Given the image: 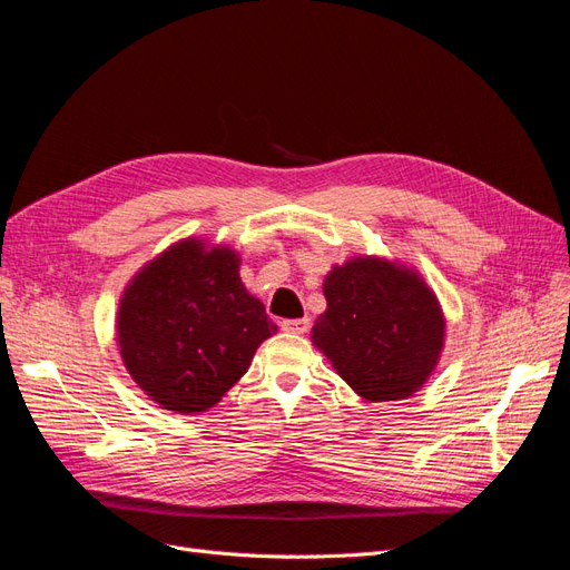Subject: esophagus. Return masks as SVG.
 <instances>
[{"instance_id":"obj_1","label":"esophagus","mask_w":570,"mask_h":570,"mask_svg":"<svg viewBox=\"0 0 570 570\" xmlns=\"http://www.w3.org/2000/svg\"><path fill=\"white\" fill-rule=\"evenodd\" d=\"M308 318H285L283 323H281V327L283 331H287V333H297V335H302V333H306L308 331Z\"/></svg>"}]
</instances>
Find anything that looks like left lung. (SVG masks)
Segmentation results:
<instances>
[{"mask_svg": "<svg viewBox=\"0 0 570 570\" xmlns=\"http://www.w3.org/2000/svg\"><path fill=\"white\" fill-rule=\"evenodd\" d=\"M314 344L368 402L406 400L435 368L444 318L428 285L381 258L335 266Z\"/></svg>", "mask_w": 570, "mask_h": 570, "instance_id": "left-lung-1", "label": "left lung"}]
</instances>
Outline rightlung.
Wrapping results in <instances>:
<instances>
[{
	"instance_id": "obj_1",
	"label": "right lung",
	"mask_w": 570,
	"mask_h": 570,
	"mask_svg": "<svg viewBox=\"0 0 570 570\" xmlns=\"http://www.w3.org/2000/svg\"><path fill=\"white\" fill-rule=\"evenodd\" d=\"M239 258L195 239L137 273L118 308V344L132 381L180 413L212 409L278 327L239 283Z\"/></svg>"
}]
</instances>
